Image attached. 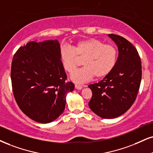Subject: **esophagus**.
Wrapping results in <instances>:
<instances>
[{"instance_id": "esophagus-1", "label": "esophagus", "mask_w": 153, "mask_h": 153, "mask_svg": "<svg viewBox=\"0 0 153 153\" xmlns=\"http://www.w3.org/2000/svg\"><path fill=\"white\" fill-rule=\"evenodd\" d=\"M75 88H76V89H79V90H80V89H82V88H83V86H82V85H79V84H75Z\"/></svg>"}]
</instances>
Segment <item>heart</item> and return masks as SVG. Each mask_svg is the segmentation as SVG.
Segmentation results:
<instances>
[{
  "mask_svg": "<svg viewBox=\"0 0 153 153\" xmlns=\"http://www.w3.org/2000/svg\"><path fill=\"white\" fill-rule=\"evenodd\" d=\"M60 58L64 69L73 73L84 59V67L75 71L71 79L76 83H84L108 75L116 66L118 50L112 44L96 38H88L77 41L71 47H63L60 50Z\"/></svg>",
  "mask_w": 153,
  "mask_h": 153,
  "instance_id": "1",
  "label": "heart"
}]
</instances>
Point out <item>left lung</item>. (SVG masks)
Returning <instances> with one entry per match:
<instances>
[{"label": "left lung", "instance_id": "left-lung-1", "mask_svg": "<svg viewBox=\"0 0 153 153\" xmlns=\"http://www.w3.org/2000/svg\"><path fill=\"white\" fill-rule=\"evenodd\" d=\"M108 36L118 46V59L108 75L88 86L92 91L88 106L101 118H114L126 113L136 99L142 66L136 48L129 41L114 34Z\"/></svg>", "mask_w": 153, "mask_h": 153}]
</instances>
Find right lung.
<instances>
[{"label": "right lung", "instance_id": "add662e5", "mask_svg": "<svg viewBox=\"0 0 153 153\" xmlns=\"http://www.w3.org/2000/svg\"><path fill=\"white\" fill-rule=\"evenodd\" d=\"M10 77L19 108L41 123L53 121L63 113L67 94L74 88L67 81L56 39L20 47L13 56Z\"/></svg>", "mask_w": 153, "mask_h": 153}]
</instances>
